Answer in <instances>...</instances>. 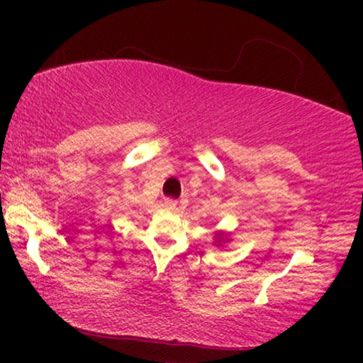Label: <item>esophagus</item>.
Here are the masks:
<instances>
[{"instance_id": "esophagus-1", "label": "esophagus", "mask_w": 363, "mask_h": 363, "mask_svg": "<svg viewBox=\"0 0 363 363\" xmlns=\"http://www.w3.org/2000/svg\"><path fill=\"white\" fill-rule=\"evenodd\" d=\"M163 206H165L167 210H175V208H177V200H173V198H167V200L163 201Z\"/></svg>"}]
</instances>
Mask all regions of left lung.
<instances>
[{
    "label": "left lung",
    "instance_id": "left-lung-1",
    "mask_svg": "<svg viewBox=\"0 0 363 363\" xmlns=\"http://www.w3.org/2000/svg\"><path fill=\"white\" fill-rule=\"evenodd\" d=\"M225 236H226V233H223V231L216 233V242H218V245H220V242L225 240Z\"/></svg>",
    "mask_w": 363,
    "mask_h": 363
}]
</instances>
